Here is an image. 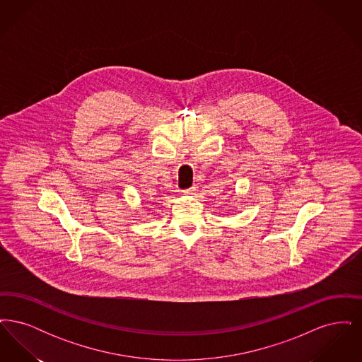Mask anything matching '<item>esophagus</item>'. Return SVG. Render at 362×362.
Instances as JSON below:
<instances>
[{"instance_id":"obj_1","label":"esophagus","mask_w":362,"mask_h":362,"mask_svg":"<svg viewBox=\"0 0 362 362\" xmlns=\"http://www.w3.org/2000/svg\"><path fill=\"white\" fill-rule=\"evenodd\" d=\"M198 191V186L197 185H192L189 189H186L187 194H195Z\"/></svg>"}]
</instances>
